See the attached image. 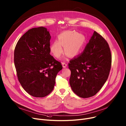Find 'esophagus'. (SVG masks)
Segmentation results:
<instances>
[{"instance_id":"34e87169","label":"esophagus","mask_w":126,"mask_h":126,"mask_svg":"<svg viewBox=\"0 0 126 126\" xmlns=\"http://www.w3.org/2000/svg\"><path fill=\"white\" fill-rule=\"evenodd\" d=\"M62 66H63V68H66V67H67V64L65 62H62Z\"/></svg>"}]
</instances>
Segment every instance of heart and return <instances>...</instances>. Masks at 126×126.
<instances>
[{
	"mask_svg": "<svg viewBox=\"0 0 126 126\" xmlns=\"http://www.w3.org/2000/svg\"><path fill=\"white\" fill-rule=\"evenodd\" d=\"M86 41L84 35L79 33L66 31L58 35V40L54 41L50 47L51 51L56 58H59L63 52L68 57L78 55Z\"/></svg>",
	"mask_w": 126,
	"mask_h": 126,
	"instance_id": "heart-1",
	"label": "heart"
}]
</instances>
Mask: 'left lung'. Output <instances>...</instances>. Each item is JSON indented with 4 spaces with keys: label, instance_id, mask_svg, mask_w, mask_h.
<instances>
[{
    "label": "left lung",
    "instance_id": "8db88e82",
    "mask_svg": "<svg viewBox=\"0 0 126 126\" xmlns=\"http://www.w3.org/2000/svg\"><path fill=\"white\" fill-rule=\"evenodd\" d=\"M111 65L110 48L105 39L94 31L83 52L69 61L70 87L78 96L96 95L107 80Z\"/></svg>",
    "mask_w": 126,
    "mask_h": 126
}]
</instances>
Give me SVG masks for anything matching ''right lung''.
<instances>
[{
	"mask_svg": "<svg viewBox=\"0 0 126 126\" xmlns=\"http://www.w3.org/2000/svg\"><path fill=\"white\" fill-rule=\"evenodd\" d=\"M51 35L44 27L29 30L19 39L14 51L18 80L30 95L44 97L53 91L61 63L50 55Z\"/></svg>",
	"mask_w": 126,
	"mask_h": 126,
	"instance_id": "obj_1",
	"label": "right lung"
}]
</instances>
